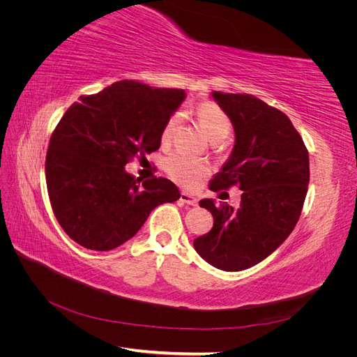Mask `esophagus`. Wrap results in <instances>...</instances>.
<instances>
[{"label":"esophagus","mask_w":357,"mask_h":357,"mask_svg":"<svg viewBox=\"0 0 357 357\" xmlns=\"http://www.w3.org/2000/svg\"><path fill=\"white\" fill-rule=\"evenodd\" d=\"M180 201H181L183 204H188V205H197V204H198V199H197L195 197L189 195L188 192H181V193H180Z\"/></svg>","instance_id":"obj_1"}]
</instances>
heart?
Listing matches in <instances>:
<instances>
[{
  "instance_id": "heart-1",
  "label": "heart",
  "mask_w": 357,
  "mask_h": 357,
  "mask_svg": "<svg viewBox=\"0 0 357 357\" xmlns=\"http://www.w3.org/2000/svg\"><path fill=\"white\" fill-rule=\"evenodd\" d=\"M197 116L204 134L207 135L211 143H220L223 139L228 138L232 129V123L228 114H226L219 105H215L214 102H204L198 107ZM180 123L181 113L172 114L167 121L164 129H162V142L168 143L177 132ZM164 168L172 178L180 183L181 186L186 188L195 185L197 180L202 177L205 174V171H207V168H205V165L201 164V162L181 153L169 155L165 159Z\"/></svg>"
}]
</instances>
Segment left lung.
Segmentation results:
<instances>
[{"mask_svg": "<svg viewBox=\"0 0 357 357\" xmlns=\"http://www.w3.org/2000/svg\"><path fill=\"white\" fill-rule=\"evenodd\" d=\"M235 131L232 152L210 181L211 190L238 185L234 208L214 199L199 205L213 214L210 232L193 240L197 253L222 271H243L282 245L298 223L310 183L307 147L290 119L248 93L213 91Z\"/></svg>", "mask_w": 357, "mask_h": 357, "instance_id": "obj_1", "label": "left lung"}]
</instances>
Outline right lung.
<instances>
[{"mask_svg": "<svg viewBox=\"0 0 357 357\" xmlns=\"http://www.w3.org/2000/svg\"><path fill=\"white\" fill-rule=\"evenodd\" d=\"M185 98L183 89L121 80L80 96L62 116L49 143L46 183L53 214L71 240L89 250H113L158 205L180 198L172 181L139 185L125 167L159 149L162 129Z\"/></svg>", "mask_w": 357, "mask_h": 357, "instance_id": "right-lung-1", "label": "right lung"}]
</instances>
